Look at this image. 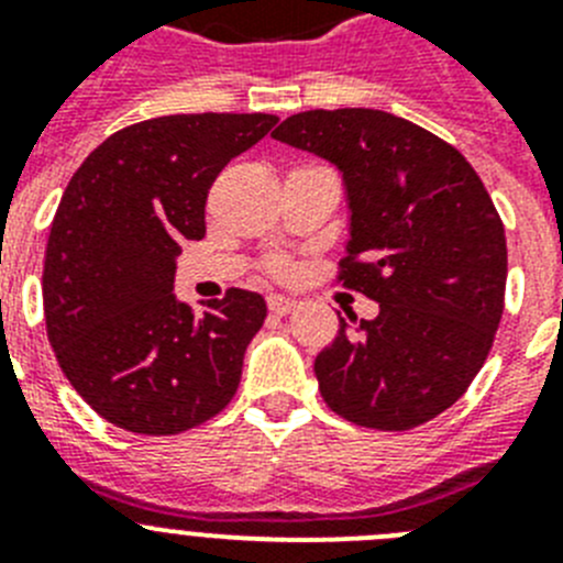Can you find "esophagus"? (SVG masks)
I'll use <instances>...</instances> for the list:
<instances>
[{
  "label": "esophagus",
  "instance_id": "esophagus-1",
  "mask_svg": "<svg viewBox=\"0 0 563 563\" xmlns=\"http://www.w3.org/2000/svg\"><path fill=\"white\" fill-rule=\"evenodd\" d=\"M296 298L282 296V292H271V296H267V307H271V312H276V316H287V312L296 310Z\"/></svg>",
  "mask_w": 563,
  "mask_h": 563
}]
</instances>
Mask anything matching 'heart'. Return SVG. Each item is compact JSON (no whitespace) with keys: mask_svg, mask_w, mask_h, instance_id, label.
I'll list each match as a JSON object with an SVG mask.
<instances>
[{"mask_svg":"<svg viewBox=\"0 0 563 563\" xmlns=\"http://www.w3.org/2000/svg\"><path fill=\"white\" fill-rule=\"evenodd\" d=\"M273 271H285V262H276V265H273Z\"/></svg>","mask_w":563,"mask_h":563,"instance_id":"heart-1","label":"heart"}]
</instances>
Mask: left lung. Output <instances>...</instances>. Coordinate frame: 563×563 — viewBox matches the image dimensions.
Listing matches in <instances>:
<instances>
[{
  "label": "left lung",
  "mask_w": 563,
  "mask_h": 563,
  "mask_svg": "<svg viewBox=\"0 0 563 563\" xmlns=\"http://www.w3.org/2000/svg\"><path fill=\"white\" fill-rule=\"evenodd\" d=\"M273 137L341 172L350 239L338 278L380 305L372 321L338 316L316 357L321 397L366 429L434 420L482 369L505 310V228L479 174L380 109H310Z\"/></svg>",
  "instance_id": "obj_1"
}]
</instances>
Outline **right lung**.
<instances>
[{
  "instance_id": "add662e5",
  "label": "right lung",
  "mask_w": 563,
  "mask_h": 563,
  "mask_svg": "<svg viewBox=\"0 0 563 563\" xmlns=\"http://www.w3.org/2000/svg\"><path fill=\"white\" fill-rule=\"evenodd\" d=\"M276 114H166L132 123L81 163L49 225L44 321L73 389L118 429L180 434L236 395L258 292L231 287L202 312L174 296L183 242L206 236L217 174Z\"/></svg>"
}]
</instances>
